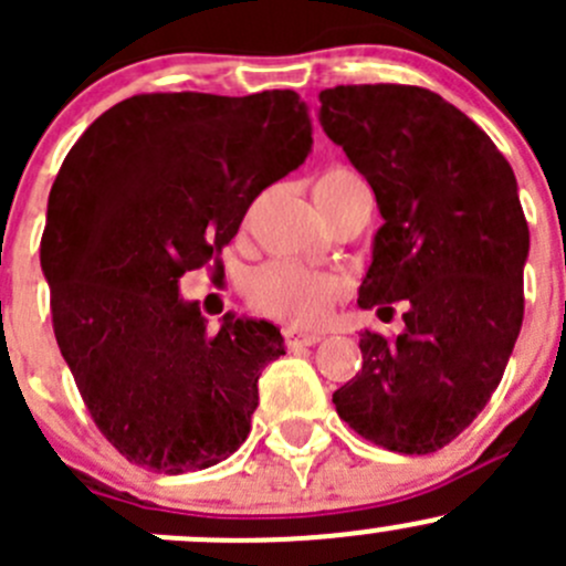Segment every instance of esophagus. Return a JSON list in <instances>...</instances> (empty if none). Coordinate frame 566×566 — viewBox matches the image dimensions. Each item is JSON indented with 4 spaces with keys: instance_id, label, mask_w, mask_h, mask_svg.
Here are the masks:
<instances>
[{
    "instance_id": "obj_1",
    "label": "esophagus",
    "mask_w": 566,
    "mask_h": 566,
    "mask_svg": "<svg viewBox=\"0 0 566 566\" xmlns=\"http://www.w3.org/2000/svg\"><path fill=\"white\" fill-rule=\"evenodd\" d=\"M323 336L325 334H319V331H293V328L284 331V339H287L290 347H304V345L312 347V345H317Z\"/></svg>"
}]
</instances>
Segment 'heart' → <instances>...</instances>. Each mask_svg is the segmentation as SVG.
<instances>
[{
    "mask_svg": "<svg viewBox=\"0 0 566 566\" xmlns=\"http://www.w3.org/2000/svg\"><path fill=\"white\" fill-rule=\"evenodd\" d=\"M356 180L350 169H328L317 177L315 191H331L342 182ZM345 282L336 273L315 271L290 260H273L251 271L243 284L249 304L262 315L287 325H315L328 315L331 304L342 295Z\"/></svg>",
    "mask_w": 566,
    "mask_h": 566,
    "instance_id": "obj_1",
    "label": "heart"
}]
</instances>
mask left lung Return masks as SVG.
<instances>
[{"label":"left lung","instance_id":"left-lung-1","mask_svg":"<svg viewBox=\"0 0 566 566\" xmlns=\"http://www.w3.org/2000/svg\"><path fill=\"white\" fill-rule=\"evenodd\" d=\"M317 117L384 219L358 306L391 319L399 301L405 319L397 339L364 331V367L334 391L336 413L389 452L430 454L488 405L521 334L528 224L515 172L424 87L323 90Z\"/></svg>","mask_w":566,"mask_h":566}]
</instances>
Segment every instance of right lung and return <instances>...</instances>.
Returning a JSON list of instances; mask_svg holds the SVG:
<instances>
[{"mask_svg":"<svg viewBox=\"0 0 566 566\" xmlns=\"http://www.w3.org/2000/svg\"><path fill=\"white\" fill-rule=\"evenodd\" d=\"M310 153L293 90L153 93L101 114L62 161L40 241L54 336L98 430L136 465L202 471L247 441L282 334L232 312L208 334L180 276Z\"/></svg>","mask_w":566,"mask_h":566,"instance_id":"add662e5","label":"right lung"}]
</instances>
